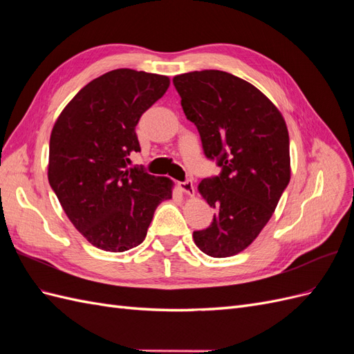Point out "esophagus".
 Masks as SVG:
<instances>
[{
    "instance_id": "esophagus-1",
    "label": "esophagus",
    "mask_w": 354,
    "mask_h": 354,
    "mask_svg": "<svg viewBox=\"0 0 354 354\" xmlns=\"http://www.w3.org/2000/svg\"><path fill=\"white\" fill-rule=\"evenodd\" d=\"M178 187L181 192H185L186 195L194 196L195 195V187H194V181L192 180H186V181H180Z\"/></svg>"
}]
</instances>
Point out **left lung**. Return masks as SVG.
<instances>
[{
  "label": "left lung",
  "mask_w": 354,
  "mask_h": 354,
  "mask_svg": "<svg viewBox=\"0 0 354 354\" xmlns=\"http://www.w3.org/2000/svg\"><path fill=\"white\" fill-rule=\"evenodd\" d=\"M173 82L203 153L221 167L198 186L217 212L194 241L209 257L234 255L259 236L291 178L285 120L260 90L232 73L195 71Z\"/></svg>",
  "instance_id": "1"
}]
</instances>
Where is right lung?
I'll use <instances>...</instances> for the list:
<instances>
[{
  "label": "right lung",
  "mask_w": 354,
  "mask_h": 354,
  "mask_svg": "<svg viewBox=\"0 0 354 354\" xmlns=\"http://www.w3.org/2000/svg\"><path fill=\"white\" fill-rule=\"evenodd\" d=\"M169 87L164 75L115 69L68 103L50 137L48 181L63 211L91 245L124 252L140 245L173 181L128 168L140 152L136 125Z\"/></svg>",
  "instance_id": "obj_1"
}]
</instances>
